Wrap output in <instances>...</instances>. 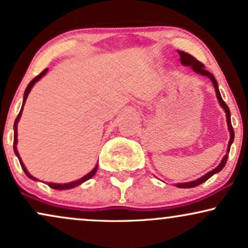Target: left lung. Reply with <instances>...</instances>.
Wrapping results in <instances>:
<instances>
[{"mask_svg": "<svg viewBox=\"0 0 248 248\" xmlns=\"http://www.w3.org/2000/svg\"><path fill=\"white\" fill-rule=\"evenodd\" d=\"M178 51L179 56H180V62L184 66H191L192 70L195 73H199V75L201 76H206V77H208L210 80L213 82V86L215 88V92H216V96H217V100H218V103L219 106L222 107L223 110L225 111V115H227V123H228V129H229V132H230V140H229V143H228V149H227V154L224 155V157L222 158L221 163L218 164L217 167L215 168V169H213L212 171H209V172H207L206 175H203L202 177H200V178H198L197 180H192V182H187V183H178V184H175L177 187L179 188H192V187H195V186L202 184V183L206 182L207 179H209L210 177L215 175V173H217L221 171L223 168L225 167V163H227L228 161V155H229V152H230V147L232 145V142H233V139H234V131L232 129V124H231V114H230V109H229V107L227 106V103L224 102L221 96V93H219V90H218V85H217V81H216V79L212 73L207 71V70H204V65L202 63L199 62L198 60H195L192 55H189L187 53H185V51H182V50H177Z\"/></svg>", "mask_w": 248, "mask_h": 248, "instance_id": "left-lung-1", "label": "left lung"}]
</instances>
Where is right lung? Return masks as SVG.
<instances>
[{
	"mask_svg": "<svg viewBox=\"0 0 248 248\" xmlns=\"http://www.w3.org/2000/svg\"><path fill=\"white\" fill-rule=\"evenodd\" d=\"M47 71H48V69H45L44 71H42L41 73H40L39 76H36V77H35L34 79H32V80H31L30 84L27 85V87H26V90H25V93H24L23 105H21L20 111H19V114H18L17 118H16V121H15V124H14V151H15V154H16V156L18 157V160H19V163H20L21 168H23V170H24V172H25V175H26L27 177H29V178L33 179V180H35V182H39V179H38V178H35V177H33V176L31 175V173L29 172V171H27V169L25 168V166H24L23 161H21V158H20V156H19V153H18V149H17V142H18V139H17V137H18V134H17V129H18V126H17V125H18V122H19L20 117H21V112H23L24 105H25L26 99H27V96H29V94H30L31 90H32V87L34 86L35 82H38V81L40 80V79H41L42 77H44V76L46 75V73H47ZM97 167H99V166H97V164H96V166L94 167V169L92 170L91 172H88L87 175H85L84 177H81L80 179L75 180V182L65 183V184H57V183H47V184H48V186H49V187H51V188H55V189H70V188H73V187H76V186H78V185L82 184V183H85V182H86V180L91 179L92 177H93V176L95 175V173H96Z\"/></svg>",
	"mask_w": 248,
	"mask_h": 248,
	"instance_id": "obj_1",
	"label": "right lung"
}]
</instances>
